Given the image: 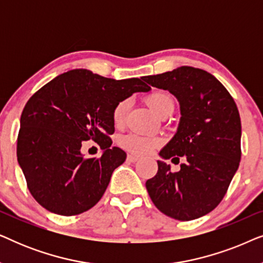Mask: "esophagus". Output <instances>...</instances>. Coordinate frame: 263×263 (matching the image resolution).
Wrapping results in <instances>:
<instances>
[{
	"label": "esophagus",
	"instance_id": "1",
	"mask_svg": "<svg viewBox=\"0 0 263 263\" xmlns=\"http://www.w3.org/2000/svg\"><path fill=\"white\" fill-rule=\"evenodd\" d=\"M127 160L129 161V163H135V161L139 160V158L136 157V156H133V154H128Z\"/></svg>",
	"mask_w": 263,
	"mask_h": 263
}]
</instances>
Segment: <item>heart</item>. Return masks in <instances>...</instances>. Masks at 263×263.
Returning a JSON list of instances; mask_svg holds the SVG:
<instances>
[{"instance_id": "obj_1", "label": "heart", "mask_w": 263, "mask_h": 263, "mask_svg": "<svg viewBox=\"0 0 263 263\" xmlns=\"http://www.w3.org/2000/svg\"><path fill=\"white\" fill-rule=\"evenodd\" d=\"M145 102L149 109L153 111L157 116L164 117L172 114L175 109V100L172 97L165 91H153L146 96ZM129 109V100L124 99L116 104L112 111V120L116 125H121L124 122L125 115ZM121 146L129 152L143 156L152 152L160 145V139L154 136H145L139 134H129L123 136L120 140Z\"/></svg>"}]
</instances>
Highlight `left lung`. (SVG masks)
Masks as SVG:
<instances>
[{
  "label": "left lung",
  "instance_id": "1",
  "mask_svg": "<svg viewBox=\"0 0 263 263\" xmlns=\"http://www.w3.org/2000/svg\"><path fill=\"white\" fill-rule=\"evenodd\" d=\"M179 103L176 134L159 152L161 159L179 163L181 170L158 160V172L146 182L148 195L161 213L194 220L213 211L225 196L240 161V117L231 95L206 70L183 66L143 77Z\"/></svg>",
  "mask_w": 263,
  "mask_h": 263
}]
</instances>
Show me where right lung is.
Wrapping results in <instances>:
<instances>
[{"mask_svg": "<svg viewBox=\"0 0 263 263\" xmlns=\"http://www.w3.org/2000/svg\"><path fill=\"white\" fill-rule=\"evenodd\" d=\"M149 89L138 78L115 80L73 69L28 99L20 118L16 156L28 190L41 206L69 217L102 199L114 170L127 158L123 149L111 147L114 107L133 93ZM91 138L103 153L86 160L82 141Z\"/></svg>", "mask_w": 263, "mask_h": 263, "instance_id": "1", "label": "right lung"}]
</instances>
